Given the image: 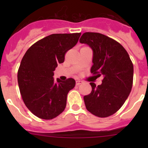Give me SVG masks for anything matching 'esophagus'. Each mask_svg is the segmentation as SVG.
<instances>
[{
  "mask_svg": "<svg viewBox=\"0 0 148 148\" xmlns=\"http://www.w3.org/2000/svg\"><path fill=\"white\" fill-rule=\"evenodd\" d=\"M82 83V82L80 81V80H77V81L76 82V84L77 85H80Z\"/></svg>",
  "mask_w": 148,
  "mask_h": 148,
  "instance_id": "1",
  "label": "esophagus"
}]
</instances>
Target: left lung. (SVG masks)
Listing matches in <instances>:
<instances>
[{
	"label": "left lung",
	"instance_id": "left-lung-1",
	"mask_svg": "<svg viewBox=\"0 0 148 148\" xmlns=\"http://www.w3.org/2000/svg\"><path fill=\"white\" fill-rule=\"evenodd\" d=\"M79 42L93 52L91 72L103 77L100 85L90 83L92 92L84 97L86 108L99 117H109L120 110L130 93L133 64L123 46L107 36L86 32Z\"/></svg>",
	"mask_w": 148,
	"mask_h": 148
}]
</instances>
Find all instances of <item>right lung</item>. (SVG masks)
Returning a JSON list of instances; mask_svg holds the SVG:
<instances>
[{
	"label": "right lung",
	"mask_w": 148,
	"mask_h": 148,
	"mask_svg": "<svg viewBox=\"0 0 148 148\" xmlns=\"http://www.w3.org/2000/svg\"><path fill=\"white\" fill-rule=\"evenodd\" d=\"M80 36L81 33L51 34L33 44L23 56L18 83L23 102L36 117L51 120L64 110L67 95L76 82L72 78L55 81L53 71Z\"/></svg>",
	"instance_id": "obj_1"
}]
</instances>
